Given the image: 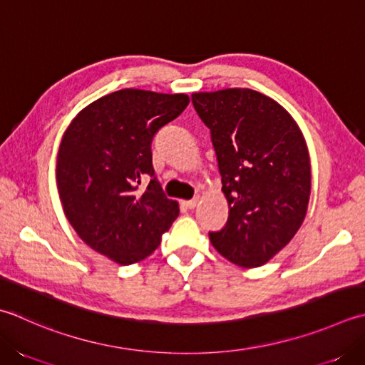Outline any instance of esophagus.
Returning a JSON list of instances; mask_svg holds the SVG:
<instances>
[{"label": "esophagus", "instance_id": "obj_1", "mask_svg": "<svg viewBox=\"0 0 365 365\" xmlns=\"http://www.w3.org/2000/svg\"><path fill=\"white\" fill-rule=\"evenodd\" d=\"M199 204V197L195 199H190V201H183V205L187 207V209H195V207Z\"/></svg>", "mask_w": 365, "mask_h": 365}]
</instances>
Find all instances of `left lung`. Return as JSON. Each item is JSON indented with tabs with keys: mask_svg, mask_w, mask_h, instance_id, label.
I'll return each instance as SVG.
<instances>
[{
	"mask_svg": "<svg viewBox=\"0 0 365 365\" xmlns=\"http://www.w3.org/2000/svg\"><path fill=\"white\" fill-rule=\"evenodd\" d=\"M210 130L230 217L212 245L240 267H259L289 244L309 207L310 155L301 128L272 98L250 88L192 93Z\"/></svg>",
	"mask_w": 365,
	"mask_h": 365,
	"instance_id": "1",
	"label": "left lung"
}]
</instances>
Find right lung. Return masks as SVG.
Listing matches in <instances>:
<instances>
[{"label": "right lung", "mask_w": 365, "mask_h": 365, "mask_svg": "<svg viewBox=\"0 0 365 365\" xmlns=\"http://www.w3.org/2000/svg\"><path fill=\"white\" fill-rule=\"evenodd\" d=\"M183 93L125 88L77 113L56 156V188L78 237L121 266L145 259L178 217L152 166L156 131L188 106ZM153 178L145 192L141 178Z\"/></svg>", "instance_id": "obj_1"}]
</instances>
